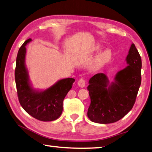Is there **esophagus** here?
I'll use <instances>...</instances> for the list:
<instances>
[{"instance_id":"34e87169","label":"esophagus","mask_w":152,"mask_h":152,"mask_svg":"<svg viewBox=\"0 0 152 152\" xmlns=\"http://www.w3.org/2000/svg\"><path fill=\"white\" fill-rule=\"evenodd\" d=\"M78 84L79 87L84 88L86 85V81L84 80V79H83V78L80 79L78 82Z\"/></svg>"}]
</instances>
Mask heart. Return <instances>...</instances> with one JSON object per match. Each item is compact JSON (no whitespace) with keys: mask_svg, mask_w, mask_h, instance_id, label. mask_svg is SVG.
I'll use <instances>...</instances> for the list:
<instances>
[{"mask_svg":"<svg viewBox=\"0 0 152 152\" xmlns=\"http://www.w3.org/2000/svg\"><path fill=\"white\" fill-rule=\"evenodd\" d=\"M96 49L98 50L99 46H96ZM112 51L110 49H106L98 54L97 57H96V62L98 64H105V63L110 61V59L112 58Z\"/></svg>","mask_w":152,"mask_h":152,"instance_id":"b5f03b06","label":"heart"}]
</instances>
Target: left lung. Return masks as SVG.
<instances>
[{"label": "left lung", "mask_w": 152, "mask_h": 152, "mask_svg": "<svg viewBox=\"0 0 152 152\" xmlns=\"http://www.w3.org/2000/svg\"><path fill=\"white\" fill-rule=\"evenodd\" d=\"M128 66L110 82L104 73L90 79L88 90L91 103L88 117L93 122L111 124L124 118L133 107L141 85L142 59L134 43L126 58Z\"/></svg>", "instance_id": "left-lung-1"}]
</instances>
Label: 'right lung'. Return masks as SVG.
I'll list each match as a JSON object with an SVG mask.
<instances>
[{
	"mask_svg": "<svg viewBox=\"0 0 152 152\" xmlns=\"http://www.w3.org/2000/svg\"><path fill=\"white\" fill-rule=\"evenodd\" d=\"M31 41V38H29L24 42L16 57L15 76L18 100L23 109L31 116L43 122H50L61 115L63 100L75 80L62 79L46 90L34 89L25 64L26 46Z\"/></svg>",
	"mask_w": 152,
	"mask_h": 152,
	"instance_id": "add662e5",
	"label": "right lung"
}]
</instances>
